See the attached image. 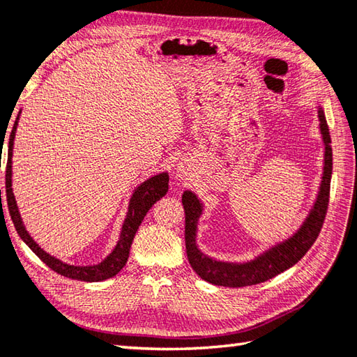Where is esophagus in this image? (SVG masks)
I'll return each mask as SVG.
<instances>
[{"label": "esophagus", "mask_w": 357, "mask_h": 357, "mask_svg": "<svg viewBox=\"0 0 357 357\" xmlns=\"http://www.w3.org/2000/svg\"><path fill=\"white\" fill-rule=\"evenodd\" d=\"M183 174H184L183 172H179V176H183Z\"/></svg>", "instance_id": "esophagus-1"}]
</instances>
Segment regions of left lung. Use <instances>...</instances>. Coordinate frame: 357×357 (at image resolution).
<instances>
[{"instance_id":"1","label":"left lung","mask_w":357,"mask_h":357,"mask_svg":"<svg viewBox=\"0 0 357 357\" xmlns=\"http://www.w3.org/2000/svg\"><path fill=\"white\" fill-rule=\"evenodd\" d=\"M320 132H322L325 144V165L322 184H320L319 197L316 199L311 213L305 220L303 226L286 241L277 244L268 252L257 257L255 260L248 263H226L212 260L201 252L197 246V222L202 212V206L197 195L192 192H184L183 206L185 212V249L187 258L190 261L193 271L212 284L227 286V288H241V286L258 284L269 280V278L282 274L302 258L310 248L317 240L320 229L324 226L328 201H330V185H331V172H333V150H331V136L328 130V123L322 108H319Z\"/></svg>"}]
</instances>
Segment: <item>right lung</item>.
<instances>
[{"label":"right lung","mask_w":357,"mask_h":357,"mask_svg":"<svg viewBox=\"0 0 357 357\" xmlns=\"http://www.w3.org/2000/svg\"><path fill=\"white\" fill-rule=\"evenodd\" d=\"M18 119H20V113L15 119V123H13V128L10 131V137H9V146H7L6 201H7V208H9L12 222L13 226H15L18 235L21 236V240H23L27 246L32 249V252L37 255L41 261L46 263L54 272H57V274L63 277L73 278V280H80V282H102V280H107V278L114 277L117 272L125 266V263L128 260L132 238H135V235L137 232L139 226H141L144 216L158 199L162 198L164 195L169 192V174L159 173L156 176H151L150 179H146L145 183H142L136 188L130 199L128 213H127V218L123 221L121 238H119L113 252L105 258L102 263L94 264V266H71V264L63 263L59 260V258L46 254L45 250L31 238V235L27 234V230L24 229L23 221H21V216L18 213L15 197H13L12 193V149H13V139H15ZM0 199H1V190H0Z\"/></svg>","instance_id":"1"}]
</instances>
